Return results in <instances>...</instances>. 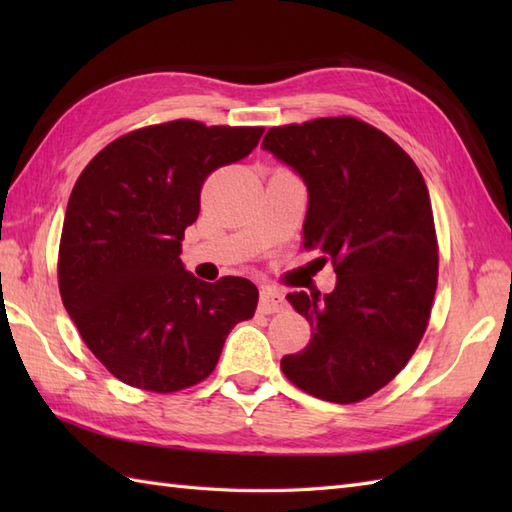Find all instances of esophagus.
<instances>
[{
	"label": "esophagus",
	"instance_id": "1",
	"mask_svg": "<svg viewBox=\"0 0 512 512\" xmlns=\"http://www.w3.org/2000/svg\"><path fill=\"white\" fill-rule=\"evenodd\" d=\"M288 308L284 292L273 290V288H264L262 295H259V312L264 314H277L284 312Z\"/></svg>",
	"mask_w": 512,
	"mask_h": 512
}]
</instances>
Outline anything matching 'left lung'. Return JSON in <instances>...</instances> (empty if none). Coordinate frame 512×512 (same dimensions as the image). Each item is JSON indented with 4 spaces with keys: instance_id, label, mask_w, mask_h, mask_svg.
<instances>
[{
    "instance_id": "8db88e82",
    "label": "left lung",
    "mask_w": 512,
    "mask_h": 512,
    "mask_svg": "<svg viewBox=\"0 0 512 512\" xmlns=\"http://www.w3.org/2000/svg\"><path fill=\"white\" fill-rule=\"evenodd\" d=\"M262 149L308 187L303 246L336 273L330 295L290 292L312 339L281 358L306 394L350 405L394 380L416 352L438 288V237L416 162L352 116L270 127Z\"/></svg>"
}]
</instances>
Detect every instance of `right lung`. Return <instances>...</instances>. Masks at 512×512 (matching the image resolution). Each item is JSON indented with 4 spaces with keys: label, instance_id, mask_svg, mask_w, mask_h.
I'll use <instances>...</instances> for the list:
<instances>
[{
    "label": "right lung",
    "instance_id": "add662e5",
    "mask_svg": "<svg viewBox=\"0 0 512 512\" xmlns=\"http://www.w3.org/2000/svg\"><path fill=\"white\" fill-rule=\"evenodd\" d=\"M262 134L189 118L140 127L101 149L76 180L59 244L61 301L125 385L171 394L202 383L228 332L255 314L253 281L206 284L180 253L204 180L246 158Z\"/></svg>",
    "mask_w": 512,
    "mask_h": 512
}]
</instances>
